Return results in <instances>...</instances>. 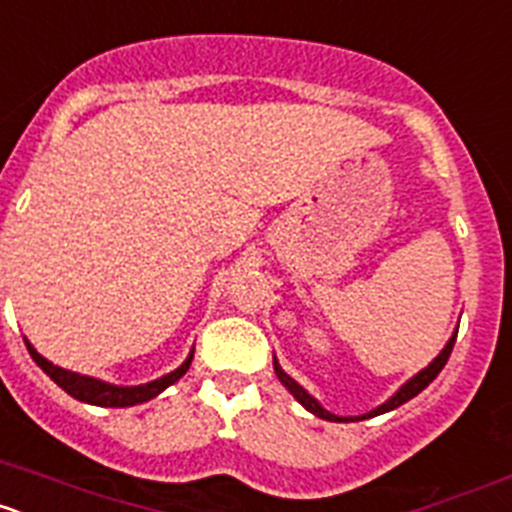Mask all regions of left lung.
<instances>
[{"label": "left lung", "instance_id": "1", "mask_svg": "<svg viewBox=\"0 0 512 512\" xmlns=\"http://www.w3.org/2000/svg\"><path fill=\"white\" fill-rule=\"evenodd\" d=\"M454 341H456V333H454V336L449 338V343H446V346H443V351H441V354H438L436 359L431 361V364L425 366L423 372H418V374H415L413 379H408V382L402 384L400 390H397L395 395L390 397V400H387V402H382V405H379V408L369 410V413H364V415H356V418H341V415H333V413H328V410H325L323 405H320V402L315 400V397H312L310 392L305 390V387H302V384H297L295 379H292V377H289L287 372H284L282 366H279V361H277V359H274V372H277L279 382H282L284 387H287V390L292 392V395H295V400L300 402L302 408H305V410H310L312 415H318V418H323V420H333V423H354V420H366V418H374V415L390 413V410L400 408L402 402L413 400V397L418 395V392H423L425 387H428V384H431L433 379L438 377V372H441L443 366H446V361H449V356H451V348H454Z\"/></svg>", "mask_w": 512, "mask_h": 512}]
</instances>
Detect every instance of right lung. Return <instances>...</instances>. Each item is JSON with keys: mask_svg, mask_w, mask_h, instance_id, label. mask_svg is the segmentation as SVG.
Returning <instances> with one entry per match:
<instances>
[{"mask_svg": "<svg viewBox=\"0 0 512 512\" xmlns=\"http://www.w3.org/2000/svg\"><path fill=\"white\" fill-rule=\"evenodd\" d=\"M25 346L27 351H30V356H33L35 364H38L63 392H69L71 397H76V400L81 402H89V405H99V408H130V405H140V402L153 400V397L161 395L169 384H174L176 379H182L184 374H187L194 356V351H189L187 361H184L179 369H174V372L164 374L161 379H153V382L148 384H138V387H117V384L102 382V379L69 372V369H61V366L51 364L45 356H40L38 351H35L33 343L27 341V338H25Z\"/></svg>", "mask_w": 512, "mask_h": 512, "instance_id": "1", "label": "right lung"}]
</instances>
